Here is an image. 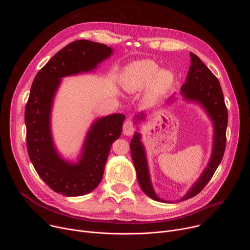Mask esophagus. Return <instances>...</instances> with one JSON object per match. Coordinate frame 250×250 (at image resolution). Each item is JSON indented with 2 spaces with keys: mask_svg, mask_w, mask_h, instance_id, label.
<instances>
[{
  "mask_svg": "<svg viewBox=\"0 0 250 250\" xmlns=\"http://www.w3.org/2000/svg\"><path fill=\"white\" fill-rule=\"evenodd\" d=\"M123 130H124V134L125 135H131L134 131V126H133V124L130 120H126L124 124V126H123Z\"/></svg>",
  "mask_w": 250,
  "mask_h": 250,
  "instance_id": "1",
  "label": "esophagus"
}]
</instances>
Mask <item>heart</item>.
<instances>
[{
    "instance_id": "obj_1",
    "label": "heart",
    "mask_w": 250,
    "mask_h": 250,
    "mask_svg": "<svg viewBox=\"0 0 250 250\" xmlns=\"http://www.w3.org/2000/svg\"><path fill=\"white\" fill-rule=\"evenodd\" d=\"M174 74L170 70L159 69V65L150 59L138 60L128 64L123 71L121 84L125 92L134 94L146 88V99L155 103L172 85Z\"/></svg>"
}]
</instances>
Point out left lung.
<instances>
[{
  "label": "left lung",
  "mask_w": 250,
  "mask_h": 250,
  "mask_svg": "<svg viewBox=\"0 0 250 250\" xmlns=\"http://www.w3.org/2000/svg\"><path fill=\"white\" fill-rule=\"evenodd\" d=\"M190 56L191 66L186 82L182 85L180 93L183 100L200 104L210 119L213 125L212 149L208 163L202 172L200 178L192 185L186 195L178 200V202L195 197L205 188L223 159L227 142L226 131L228 126V110L220 82L196 54L190 52ZM173 99L174 97L171 96L167 101V104H170ZM146 118L145 113L135 115L133 119L134 124L137 125V123L145 121ZM140 139L141 134L138 131H135L130 140V153L135 167L138 184L141 190L149 198L157 202L172 203L160 199L156 195L151 184L146 148Z\"/></svg>",
  "instance_id": "8db88e82"
}]
</instances>
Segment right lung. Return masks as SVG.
Masks as SVG:
<instances>
[{"mask_svg":"<svg viewBox=\"0 0 250 250\" xmlns=\"http://www.w3.org/2000/svg\"><path fill=\"white\" fill-rule=\"evenodd\" d=\"M105 44L86 40L71 42L57 52L35 76L25 105L26 146L30 161L42 179L67 197L86 195L100 184L113 142L123 130L125 117L113 114L90 126L77 162L57 151L51 132V111L62 78L88 73L113 54Z\"/></svg>","mask_w":250,"mask_h":250,"instance_id":"right-lung-1","label":"right lung"}]
</instances>
